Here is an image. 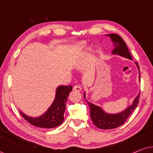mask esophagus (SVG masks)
Instances as JSON below:
<instances>
[{
	"instance_id": "esophagus-1",
	"label": "esophagus",
	"mask_w": 153,
	"mask_h": 153,
	"mask_svg": "<svg viewBox=\"0 0 153 153\" xmlns=\"http://www.w3.org/2000/svg\"><path fill=\"white\" fill-rule=\"evenodd\" d=\"M73 91H77V92H80L81 91V87L80 86V85H75V86L73 88Z\"/></svg>"
}]
</instances>
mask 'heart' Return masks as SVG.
Segmentation results:
<instances>
[{"label": "heart", "instance_id": "1", "mask_svg": "<svg viewBox=\"0 0 153 153\" xmlns=\"http://www.w3.org/2000/svg\"><path fill=\"white\" fill-rule=\"evenodd\" d=\"M85 45V44L84 42H81V43H79V45H76V49H83V48H84Z\"/></svg>", "mask_w": 153, "mask_h": 153}]
</instances>
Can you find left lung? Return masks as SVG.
Here are the masks:
<instances>
[{"label":"left lung","mask_w":153,"mask_h":153,"mask_svg":"<svg viewBox=\"0 0 153 153\" xmlns=\"http://www.w3.org/2000/svg\"><path fill=\"white\" fill-rule=\"evenodd\" d=\"M107 35L111 37L112 42L114 44L115 48L112 51L113 54H118V55L123 56V57L132 60L126 43L122 39V37L117 34H108ZM135 63L139 69L140 79L141 77H140L139 66L137 62H135ZM85 93H83V97L85 98ZM139 97L140 93H139V95L136 97L133 102V104L131 106L127 107L123 111L116 114H107V113L104 111V110L100 106H96L95 104L88 102L86 100H85V101L90 106V110H91L90 114H91L92 121H93L94 125L98 128L102 129H111L120 126L125 122L127 118L130 116V114L137 106L139 102Z\"/></svg>","instance_id":"8db88e82"}]
</instances>
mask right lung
<instances>
[{
    "label": "right lung",
    "instance_id": "add662e5",
    "mask_svg": "<svg viewBox=\"0 0 153 153\" xmlns=\"http://www.w3.org/2000/svg\"><path fill=\"white\" fill-rule=\"evenodd\" d=\"M72 90L71 85H60L56 91V97L51 106L45 114L36 118H32L20 111L22 116L34 126L41 128H53L61 124L64 120V113L69 94Z\"/></svg>",
    "mask_w": 153,
    "mask_h": 153
}]
</instances>
